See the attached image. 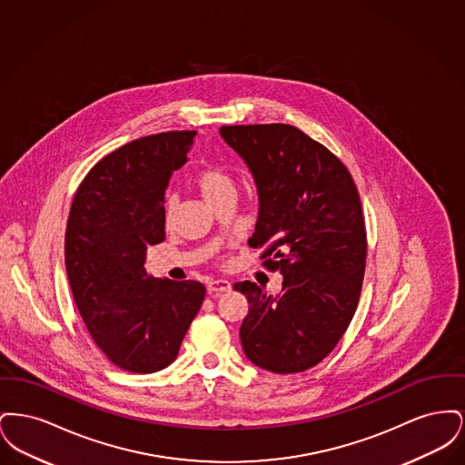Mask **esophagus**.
I'll list each match as a JSON object with an SVG mask.
<instances>
[{
  "instance_id": "esophagus-1",
  "label": "esophagus",
  "mask_w": 465,
  "mask_h": 465,
  "mask_svg": "<svg viewBox=\"0 0 465 465\" xmlns=\"http://www.w3.org/2000/svg\"><path fill=\"white\" fill-rule=\"evenodd\" d=\"M207 289H209L211 294H220V292L230 291L232 284H230L228 281H224V279H214V281H211V282L207 284Z\"/></svg>"
}]
</instances>
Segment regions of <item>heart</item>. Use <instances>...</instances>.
Returning a JSON list of instances; mask_svg holds the SVG:
<instances>
[{"label": "heart", "mask_w": 465, "mask_h": 465, "mask_svg": "<svg viewBox=\"0 0 465 465\" xmlns=\"http://www.w3.org/2000/svg\"><path fill=\"white\" fill-rule=\"evenodd\" d=\"M193 186L199 190L200 195L207 203H216L226 195H235V181L220 165H205L192 179ZM176 207V199L169 195L165 199V218L167 222L173 218Z\"/></svg>", "instance_id": "heart-1"}]
</instances>
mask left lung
Here are the masks:
<instances>
[{
  "label": "left lung",
  "mask_w": 465,
  "mask_h": 465,
  "mask_svg": "<svg viewBox=\"0 0 465 465\" xmlns=\"http://www.w3.org/2000/svg\"><path fill=\"white\" fill-rule=\"evenodd\" d=\"M220 134L256 184L249 245L262 247L266 268L282 275L275 296L249 281L233 286L249 303L243 354L272 373L305 371L336 347L359 303L366 230L354 179L292 125H224Z\"/></svg>",
  "instance_id": "obj_1"
}]
</instances>
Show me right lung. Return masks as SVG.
I'll list each match as a JSON object with an SVG mask.
<instances>
[{"label":"right lung","mask_w":465,"mask_h":465,"mask_svg":"<svg viewBox=\"0 0 465 465\" xmlns=\"http://www.w3.org/2000/svg\"><path fill=\"white\" fill-rule=\"evenodd\" d=\"M197 133L131 141L99 160L71 203L64 256L73 298L97 347L133 373L167 368L202 307L197 281L153 279L146 249L165 239V190Z\"/></svg>","instance_id":"1"}]
</instances>
